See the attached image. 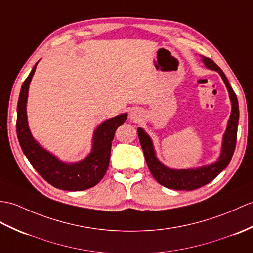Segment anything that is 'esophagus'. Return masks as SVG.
<instances>
[{
    "instance_id": "34e87169",
    "label": "esophagus",
    "mask_w": 253,
    "mask_h": 253,
    "mask_svg": "<svg viewBox=\"0 0 253 253\" xmlns=\"http://www.w3.org/2000/svg\"><path fill=\"white\" fill-rule=\"evenodd\" d=\"M130 119L134 122H137L139 120H141V113L139 112L138 110H133L130 112Z\"/></svg>"
}]
</instances>
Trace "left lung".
Segmentation results:
<instances>
[{"label":"left lung","instance_id":"obj_1","mask_svg":"<svg viewBox=\"0 0 253 253\" xmlns=\"http://www.w3.org/2000/svg\"><path fill=\"white\" fill-rule=\"evenodd\" d=\"M204 63L206 67L218 71L222 76L223 81L227 87L228 93H230L231 102H232V113L230 120L227 123V128L223 137V145H222V153L218 162L211 165L198 167L195 169H184V170H174L170 169L157 160L153 144L150 137L146 134L142 128H138V137L140 140L141 148L143 150L145 162L148 164L150 171L153 175L154 179L161 185L167 187V189L172 190H185L192 191L196 190L198 187L208 184L209 182L212 181L216 175H218L223 169H224L228 164H230L232 156L234 154L235 148H236V140H237V126L239 120V109L236 93L234 92L231 84L228 83L225 74L223 73L222 70L216 66V63L211 60L210 58L204 57Z\"/></svg>","mask_w":253,"mask_h":253}]
</instances>
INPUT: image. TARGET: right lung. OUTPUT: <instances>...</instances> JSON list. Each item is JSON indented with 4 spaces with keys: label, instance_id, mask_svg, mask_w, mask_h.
Masks as SVG:
<instances>
[{
    "label": "right lung",
    "instance_id": "add662e5",
    "mask_svg": "<svg viewBox=\"0 0 253 253\" xmlns=\"http://www.w3.org/2000/svg\"><path fill=\"white\" fill-rule=\"evenodd\" d=\"M38 62L23 82L17 105V137L22 152L39 174L52 186L66 191H83L98 184L107 172L111 145L116 129L127 119V114L115 116L100 125L93 136L91 153L84 161L66 164L51 155L35 142L29 130L27 121V98L29 84Z\"/></svg>",
    "mask_w": 253,
    "mask_h": 253
}]
</instances>
